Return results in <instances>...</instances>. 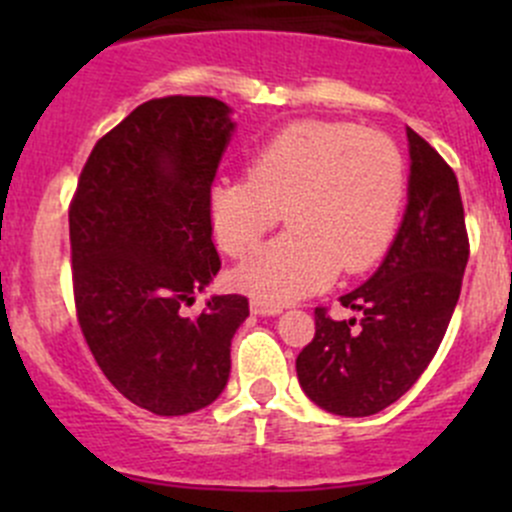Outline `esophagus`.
<instances>
[{
    "label": "esophagus",
    "mask_w": 512,
    "mask_h": 512,
    "mask_svg": "<svg viewBox=\"0 0 512 512\" xmlns=\"http://www.w3.org/2000/svg\"><path fill=\"white\" fill-rule=\"evenodd\" d=\"M250 309L255 314H262V317H275V314L282 312L280 304H270V302H265V299H252Z\"/></svg>",
    "instance_id": "34e87169"
}]
</instances>
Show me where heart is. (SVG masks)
<instances>
[{
	"label": "heart",
	"mask_w": 512,
	"mask_h": 512,
	"mask_svg": "<svg viewBox=\"0 0 512 512\" xmlns=\"http://www.w3.org/2000/svg\"><path fill=\"white\" fill-rule=\"evenodd\" d=\"M404 195V156L386 133L297 121L247 158L245 178L210 190L208 215L220 250L242 260L285 213V235L237 270L245 292L280 304L327 287L339 270H371L394 240Z\"/></svg>",
	"instance_id": "1"
}]
</instances>
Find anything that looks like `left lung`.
Masks as SVG:
<instances>
[{
    "mask_svg": "<svg viewBox=\"0 0 512 512\" xmlns=\"http://www.w3.org/2000/svg\"><path fill=\"white\" fill-rule=\"evenodd\" d=\"M404 223L369 282L339 297L359 319L314 309V337L297 356L304 394L337 416H371L421 379L461 297L468 230L451 165L409 128Z\"/></svg>",
    "mask_w": 512,
    "mask_h": 512,
    "instance_id": "8db88e82",
    "label": "left lung"
}]
</instances>
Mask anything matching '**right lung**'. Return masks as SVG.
<instances>
[{
  "instance_id": "obj_1",
  "label": "right lung",
  "mask_w": 512,
  "mask_h": 512,
  "mask_svg": "<svg viewBox=\"0 0 512 512\" xmlns=\"http://www.w3.org/2000/svg\"><path fill=\"white\" fill-rule=\"evenodd\" d=\"M213 96H163L96 141L69 205L76 319L131 404L183 416L213 404L250 302L183 307L220 270L208 198L235 123Z\"/></svg>"
}]
</instances>
